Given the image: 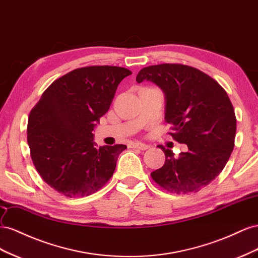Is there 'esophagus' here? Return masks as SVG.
Returning a JSON list of instances; mask_svg holds the SVG:
<instances>
[{
  "label": "esophagus",
  "instance_id": "1",
  "mask_svg": "<svg viewBox=\"0 0 258 258\" xmlns=\"http://www.w3.org/2000/svg\"><path fill=\"white\" fill-rule=\"evenodd\" d=\"M131 148H136V149H139V150H147L149 149V146L146 145V144H143V143H133L131 144Z\"/></svg>",
  "mask_w": 258,
  "mask_h": 258
}]
</instances>
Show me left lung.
I'll return each instance as SVG.
<instances>
[{
    "mask_svg": "<svg viewBox=\"0 0 258 258\" xmlns=\"http://www.w3.org/2000/svg\"><path fill=\"white\" fill-rule=\"evenodd\" d=\"M145 80L164 92V119L174 131L170 134L188 146L178 158L160 146L165 163L151 177L170 192H197L217 177L233 150L237 119L231 101L217 81L190 66H149L136 77L137 83Z\"/></svg>",
    "mask_w": 258,
    "mask_h": 258,
    "instance_id": "left-lung-1",
    "label": "left lung"
}]
</instances>
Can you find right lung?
Listing matches in <instances>:
<instances>
[{
  "instance_id": "obj_1",
  "label": "right lung",
  "mask_w": 258,
  "mask_h": 258,
  "mask_svg": "<svg viewBox=\"0 0 258 258\" xmlns=\"http://www.w3.org/2000/svg\"><path fill=\"white\" fill-rule=\"evenodd\" d=\"M132 72L114 66L72 70L54 81L29 114L27 139L36 171L68 198L90 196L111 178L125 145L95 147L93 131L117 85Z\"/></svg>"
}]
</instances>
